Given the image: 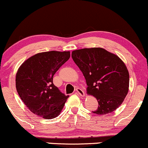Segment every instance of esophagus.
Wrapping results in <instances>:
<instances>
[{
	"instance_id": "34e87169",
	"label": "esophagus",
	"mask_w": 148,
	"mask_h": 148,
	"mask_svg": "<svg viewBox=\"0 0 148 148\" xmlns=\"http://www.w3.org/2000/svg\"><path fill=\"white\" fill-rule=\"evenodd\" d=\"M76 93H77L78 95H79L81 96V97H84L85 96L84 91L82 89H81V88H76Z\"/></svg>"
}]
</instances>
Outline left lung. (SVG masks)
<instances>
[{
  "instance_id": "8db88e82",
  "label": "left lung",
  "mask_w": 148,
  "mask_h": 148,
  "mask_svg": "<svg viewBox=\"0 0 148 148\" xmlns=\"http://www.w3.org/2000/svg\"><path fill=\"white\" fill-rule=\"evenodd\" d=\"M74 62L84 74L87 93L97 99V109L92 113L105 115L116 110L129 91L130 74L118 56L102 48L73 51Z\"/></svg>"
}]
</instances>
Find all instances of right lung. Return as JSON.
<instances>
[{
    "label": "right lung",
    "instance_id": "right-lung-1",
    "mask_svg": "<svg viewBox=\"0 0 148 148\" xmlns=\"http://www.w3.org/2000/svg\"><path fill=\"white\" fill-rule=\"evenodd\" d=\"M70 58L69 51L39 53L23 62L16 74V88L24 104L45 119L57 117L69 95L53 84L59 68Z\"/></svg>",
    "mask_w": 148,
    "mask_h": 148
}]
</instances>
